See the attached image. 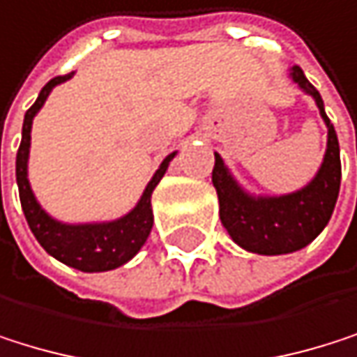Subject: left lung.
I'll list each match as a JSON object with an SVG mask.
<instances>
[{"instance_id":"left-lung-1","label":"left lung","mask_w":357,"mask_h":357,"mask_svg":"<svg viewBox=\"0 0 357 357\" xmlns=\"http://www.w3.org/2000/svg\"><path fill=\"white\" fill-rule=\"evenodd\" d=\"M290 78L303 93L313 97L328 129L324 160L311 182L288 195H252L235 180L218 152L211 173L226 233L239 248L262 256L292 254L307 248L330 222L341 188L339 139L326 116L324 101L298 65L290 69Z\"/></svg>"}]
</instances>
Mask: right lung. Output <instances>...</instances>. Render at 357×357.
I'll return each instance as SVG.
<instances>
[{"label":"right lung","mask_w":357,"mask_h":357,"mask_svg":"<svg viewBox=\"0 0 357 357\" xmlns=\"http://www.w3.org/2000/svg\"><path fill=\"white\" fill-rule=\"evenodd\" d=\"M73 75H59L52 78L38 95L36 103L24 114L22 122V137H20V148L16 154V184H18V195H20V205L27 218V224L31 228L33 237L38 243L59 262L78 268L84 273H101V271H114L122 264L129 262L146 243L154 215H152V192L162 180L165 171L169 169V162L175 158L177 152H171L152 180L148 182L146 190L142 192L137 205L116 220H105V222H84V224H69L52 218L36 199L31 184H29V148H31V124L38 112L44 107L48 95L52 93L54 86L67 82Z\"/></svg>","instance_id":"right-lung-1"}]
</instances>
